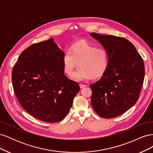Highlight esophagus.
<instances>
[{
  "mask_svg": "<svg viewBox=\"0 0 153 153\" xmlns=\"http://www.w3.org/2000/svg\"><path fill=\"white\" fill-rule=\"evenodd\" d=\"M85 87H86V85L84 84H80V87L81 88V89H83V88H84Z\"/></svg>",
  "mask_w": 153,
  "mask_h": 153,
  "instance_id": "1",
  "label": "esophagus"
}]
</instances>
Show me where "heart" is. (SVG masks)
I'll list each match as a JSON object with an SVG mask.
<instances>
[{"mask_svg": "<svg viewBox=\"0 0 153 153\" xmlns=\"http://www.w3.org/2000/svg\"><path fill=\"white\" fill-rule=\"evenodd\" d=\"M77 68L71 75L72 80L84 81L89 78L101 77L107 70L109 57L107 51L85 41L74 43L70 51H65L62 56L64 71L70 75L77 64Z\"/></svg>", "mask_w": 153, "mask_h": 153, "instance_id": "b5f03b06", "label": "heart"}]
</instances>
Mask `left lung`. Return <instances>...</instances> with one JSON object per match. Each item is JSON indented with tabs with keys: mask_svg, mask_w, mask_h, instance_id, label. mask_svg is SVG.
Returning <instances> with one entry per match:
<instances>
[{
	"mask_svg": "<svg viewBox=\"0 0 153 153\" xmlns=\"http://www.w3.org/2000/svg\"><path fill=\"white\" fill-rule=\"evenodd\" d=\"M90 36L107 51L109 57L107 70L90 85L92 106L101 117H117L138 99L145 76L143 59L126 39L94 32Z\"/></svg>",
	"mask_w": 153,
	"mask_h": 153,
	"instance_id": "left-lung-1",
	"label": "left lung"
}]
</instances>
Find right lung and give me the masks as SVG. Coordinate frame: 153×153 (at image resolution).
Listing matches in <instances>:
<instances>
[{"label": "right lung", "mask_w": 153, "mask_h": 153, "mask_svg": "<svg viewBox=\"0 0 153 153\" xmlns=\"http://www.w3.org/2000/svg\"><path fill=\"white\" fill-rule=\"evenodd\" d=\"M63 53L51 38L25 50L13 69V86L18 101L42 121L62 120L80 91L77 82L64 75Z\"/></svg>", "instance_id": "right-lung-1"}]
</instances>
